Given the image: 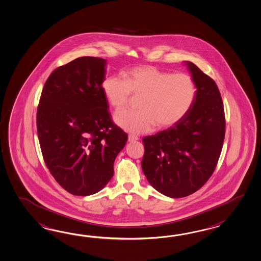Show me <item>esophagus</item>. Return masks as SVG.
Returning a JSON list of instances; mask_svg holds the SVG:
<instances>
[{"instance_id": "esophagus-1", "label": "esophagus", "mask_w": 261, "mask_h": 261, "mask_svg": "<svg viewBox=\"0 0 261 261\" xmlns=\"http://www.w3.org/2000/svg\"><path fill=\"white\" fill-rule=\"evenodd\" d=\"M139 139L137 136H134V135H128V138H127V140L128 142H134V141H137Z\"/></svg>"}]
</instances>
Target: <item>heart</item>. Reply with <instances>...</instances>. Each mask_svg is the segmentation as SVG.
I'll use <instances>...</instances> for the list:
<instances>
[{"label": "heart", "instance_id": "1", "mask_svg": "<svg viewBox=\"0 0 261 261\" xmlns=\"http://www.w3.org/2000/svg\"><path fill=\"white\" fill-rule=\"evenodd\" d=\"M102 90L115 111L127 108L132 95L141 96L138 112H118L114 122L134 134H147L157 125L167 128L182 120L193 107L198 87L190 74H171L151 65L132 68L124 79L107 77Z\"/></svg>", "mask_w": 261, "mask_h": 261}]
</instances>
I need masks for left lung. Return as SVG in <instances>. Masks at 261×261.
I'll return each mask as SVG.
<instances>
[{"label": "left lung", "mask_w": 261, "mask_h": 261, "mask_svg": "<svg viewBox=\"0 0 261 261\" xmlns=\"http://www.w3.org/2000/svg\"><path fill=\"white\" fill-rule=\"evenodd\" d=\"M186 64L198 87L193 107L178 124L143 138V172L157 191L170 198L187 197L207 181L225 135L223 102L216 82L192 62Z\"/></svg>", "instance_id": "left-lung-1"}]
</instances>
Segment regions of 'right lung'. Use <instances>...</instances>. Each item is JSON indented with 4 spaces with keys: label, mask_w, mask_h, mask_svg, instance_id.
I'll use <instances>...</instances> for the list:
<instances>
[{
    "label": "right lung",
    "mask_w": 261,
    "mask_h": 261,
    "mask_svg": "<svg viewBox=\"0 0 261 261\" xmlns=\"http://www.w3.org/2000/svg\"><path fill=\"white\" fill-rule=\"evenodd\" d=\"M107 61L81 57L54 70L40 95L37 130L55 180L69 193L100 191L114 176V163L127 134L108 111L102 90Z\"/></svg>",
    "instance_id": "obj_1"
}]
</instances>
